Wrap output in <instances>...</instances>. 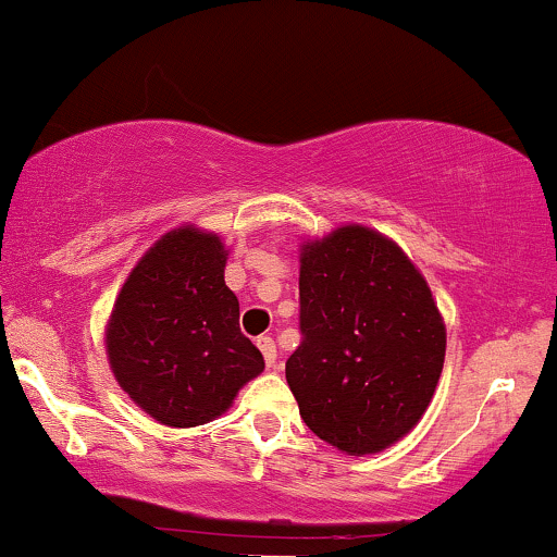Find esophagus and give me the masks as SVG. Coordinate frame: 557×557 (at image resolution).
Returning <instances> with one entry per match:
<instances>
[{"mask_svg":"<svg viewBox=\"0 0 557 557\" xmlns=\"http://www.w3.org/2000/svg\"><path fill=\"white\" fill-rule=\"evenodd\" d=\"M258 347L262 352V358H265L268 368L276 366V342L271 339V336H258Z\"/></svg>","mask_w":557,"mask_h":557,"instance_id":"esophagus-1","label":"esophagus"}]
</instances>
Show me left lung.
I'll return each mask as SVG.
<instances>
[{"instance_id": "obj_1", "label": "left lung", "mask_w": 557, "mask_h": 557, "mask_svg": "<svg viewBox=\"0 0 557 557\" xmlns=\"http://www.w3.org/2000/svg\"><path fill=\"white\" fill-rule=\"evenodd\" d=\"M299 347L286 381L312 434L349 455L395 445L426 413L445 323L395 242L362 226L302 247Z\"/></svg>"}]
</instances>
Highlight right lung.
<instances>
[{
    "label": "right lung",
    "instance_id": "right-lung-1",
    "mask_svg": "<svg viewBox=\"0 0 557 557\" xmlns=\"http://www.w3.org/2000/svg\"><path fill=\"white\" fill-rule=\"evenodd\" d=\"M223 268L226 249L215 234L171 231L131 271L110 315L112 373L165 426L212 421L265 368L242 334L239 299Z\"/></svg>",
    "mask_w": 557,
    "mask_h": 557
}]
</instances>
